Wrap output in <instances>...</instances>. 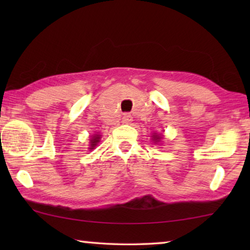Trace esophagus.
<instances>
[{
  "label": "esophagus",
  "mask_w": 250,
  "mask_h": 250,
  "mask_svg": "<svg viewBox=\"0 0 250 250\" xmlns=\"http://www.w3.org/2000/svg\"><path fill=\"white\" fill-rule=\"evenodd\" d=\"M131 121H132V117H131V115H129V113H125L124 117H122V122L128 125Z\"/></svg>",
  "instance_id": "esophagus-1"
}]
</instances>
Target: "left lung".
I'll use <instances>...</instances> for the list:
<instances>
[{
	"label": "left lung",
	"instance_id": "left-lung-1",
	"mask_svg": "<svg viewBox=\"0 0 250 250\" xmlns=\"http://www.w3.org/2000/svg\"><path fill=\"white\" fill-rule=\"evenodd\" d=\"M161 139V137H159V135H153V141H155V142H158L159 140Z\"/></svg>",
	"mask_w": 250,
	"mask_h": 250
}]
</instances>
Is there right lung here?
I'll use <instances>...</instances> for the list:
<instances>
[{"label":"right lung","instance_id":"obj_1","mask_svg":"<svg viewBox=\"0 0 250 250\" xmlns=\"http://www.w3.org/2000/svg\"><path fill=\"white\" fill-rule=\"evenodd\" d=\"M99 139H100V135H98V134H96L92 137V139L90 140V147H89L90 150L94 149V147L97 146V143L99 142Z\"/></svg>","mask_w":250,"mask_h":250}]
</instances>
